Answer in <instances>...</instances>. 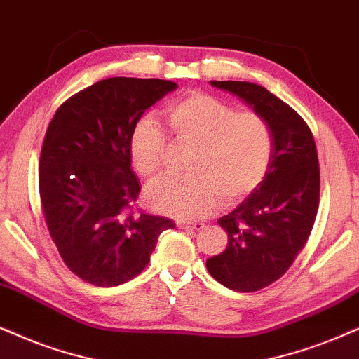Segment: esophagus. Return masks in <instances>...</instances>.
<instances>
[{
  "label": "esophagus",
  "instance_id": "34e87169",
  "mask_svg": "<svg viewBox=\"0 0 359 359\" xmlns=\"http://www.w3.org/2000/svg\"><path fill=\"white\" fill-rule=\"evenodd\" d=\"M177 226L179 229H184V230H202L203 229V224L202 222H192V224H189V222H177Z\"/></svg>",
  "mask_w": 359,
  "mask_h": 359
}]
</instances>
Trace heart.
<instances>
[{
    "mask_svg": "<svg viewBox=\"0 0 359 359\" xmlns=\"http://www.w3.org/2000/svg\"><path fill=\"white\" fill-rule=\"evenodd\" d=\"M167 126L179 146L192 147L190 179H164L146 190L152 210L194 220L215 208L222 195L237 202L260 187L273 157L269 121L253 111L194 93L167 109ZM134 170L146 179L158 175L167 152L165 135L151 121L135 126L129 144Z\"/></svg>",
    "mask_w": 359,
    "mask_h": 359,
    "instance_id": "b5f03b06",
    "label": "heart"
}]
</instances>
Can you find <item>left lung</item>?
Instances as JSON below:
<instances>
[{
  "label": "left lung",
  "instance_id": "8db88e82",
  "mask_svg": "<svg viewBox=\"0 0 359 359\" xmlns=\"http://www.w3.org/2000/svg\"><path fill=\"white\" fill-rule=\"evenodd\" d=\"M269 121L273 157L260 187L219 225L226 248L207 260V270L235 292H257L283 276L305 247L320 202V167L306 122L263 86L245 81H210Z\"/></svg>",
  "mask_w": 359,
  "mask_h": 359
}]
</instances>
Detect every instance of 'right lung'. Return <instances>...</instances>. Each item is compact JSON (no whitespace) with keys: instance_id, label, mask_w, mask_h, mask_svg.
<instances>
[{"instance_id":"1","label":"right lung","mask_w":359,"mask_h":359,"mask_svg":"<svg viewBox=\"0 0 359 359\" xmlns=\"http://www.w3.org/2000/svg\"><path fill=\"white\" fill-rule=\"evenodd\" d=\"M177 89L164 79L109 78L62 104L44 135L39 195L59 255L96 287L133 280L151 262L167 217L134 215L140 192L130 135L144 112Z\"/></svg>"}]
</instances>
